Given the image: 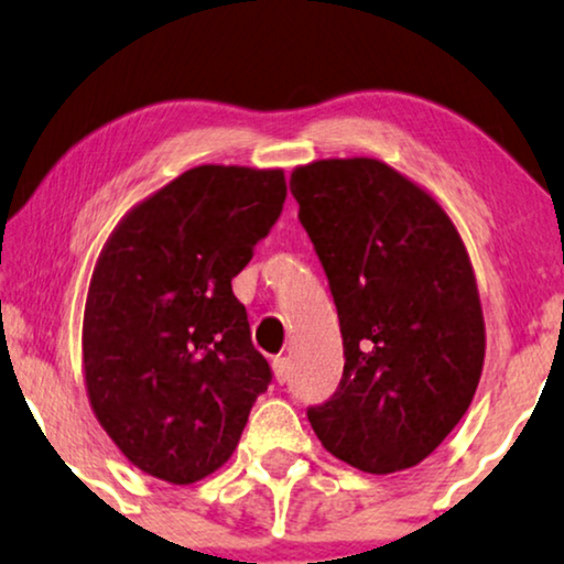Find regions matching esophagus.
I'll use <instances>...</instances> for the list:
<instances>
[{"mask_svg": "<svg viewBox=\"0 0 564 564\" xmlns=\"http://www.w3.org/2000/svg\"><path fill=\"white\" fill-rule=\"evenodd\" d=\"M272 367H274V377H276V382H280V384L290 382V375H292V361H290L288 357H276V359L272 361Z\"/></svg>", "mask_w": 564, "mask_h": 564, "instance_id": "esophagus-1", "label": "esophagus"}]
</instances>
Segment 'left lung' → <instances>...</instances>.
<instances>
[{
    "label": "left lung",
    "mask_w": 564,
    "mask_h": 564,
    "mask_svg": "<svg viewBox=\"0 0 564 564\" xmlns=\"http://www.w3.org/2000/svg\"><path fill=\"white\" fill-rule=\"evenodd\" d=\"M290 189L334 295L344 375L307 408L361 473L419 465L473 403L485 323L465 243L431 195L377 159L297 166Z\"/></svg>",
    "instance_id": "left-lung-1"
}]
</instances>
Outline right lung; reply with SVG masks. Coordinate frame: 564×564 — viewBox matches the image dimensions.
<instances>
[{"label": "right lung", "instance_id": "add662e5", "mask_svg": "<svg viewBox=\"0 0 564 564\" xmlns=\"http://www.w3.org/2000/svg\"><path fill=\"white\" fill-rule=\"evenodd\" d=\"M282 169L197 166L135 205L99 253L84 311L97 421L174 485L226 465L272 382L230 280L280 218Z\"/></svg>", "mask_w": 564, "mask_h": 564}]
</instances>
